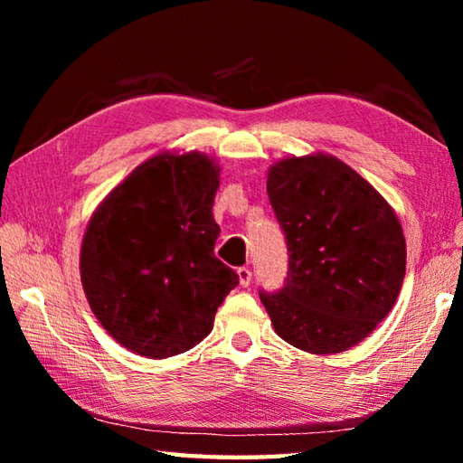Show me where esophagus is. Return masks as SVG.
Here are the masks:
<instances>
[{"label": "esophagus", "instance_id": "esophagus-1", "mask_svg": "<svg viewBox=\"0 0 463 463\" xmlns=\"http://www.w3.org/2000/svg\"><path fill=\"white\" fill-rule=\"evenodd\" d=\"M237 276H239V284L242 288H247L250 284V279H253V273H250L249 268H239L237 269Z\"/></svg>", "mask_w": 463, "mask_h": 463}]
</instances>
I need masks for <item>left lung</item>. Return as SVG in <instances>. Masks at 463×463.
<instances>
[{
  "label": "left lung",
  "mask_w": 463,
  "mask_h": 463,
  "mask_svg": "<svg viewBox=\"0 0 463 463\" xmlns=\"http://www.w3.org/2000/svg\"><path fill=\"white\" fill-rule=\"evenodd\" d=\"M268 195L289 255L284 286L260 289L273 328L310 354L354 347L401 294L406 245L394 210L328 155L276 163Z\"/></svg>",
  "instance_id": "left-lung-1"
}]
</instances>
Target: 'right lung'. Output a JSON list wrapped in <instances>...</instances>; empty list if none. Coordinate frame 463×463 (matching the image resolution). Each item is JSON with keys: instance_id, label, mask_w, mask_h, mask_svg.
<instances>
[{"instance_id": "add662e5", "label": "right lung", "mask_w": 463, "mask_h": 463, "mask_svg": "<svg viewBox=\"0 0 463 463\" xmlns=\"http://www.w3.org/2000/svg\"><path fill=\"white\" fill-rule=\"evenodd\" d=\"M218 167L206 155H156L109 192L81 245L93 315L122 347L179 355L213 331L237 271L214 255Z\"/></svg>"}]
</instances>
